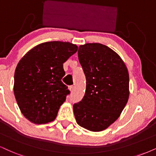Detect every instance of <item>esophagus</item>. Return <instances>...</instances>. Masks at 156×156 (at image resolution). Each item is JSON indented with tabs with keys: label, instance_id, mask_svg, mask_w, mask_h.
Masks as SVG:
<instances>
[{
	"label": "esophagus",
	"instance_id": "esophagus-1",
	"mask_svg": "<svg viewBox=\"0 0 156 156\" xmlns=\"http://www.w3.org/2000/svg\"><path fill=\"white\" fill-rule=\"evenodd\" d=\"M69 89L71 92H73V90H74V87L73 85H71V86H69Z\"/></svg>",
	"mask_w": 156,
	"mask_h": 156
}]
</instances>
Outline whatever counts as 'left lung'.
I'll return each instance as SVG.
<instances>
[{
	"label": "left lung",
	"mask_w": 156,
	"mask_h": 156,
	"mask_svg": "<svg viewBox=\"0 0 156 156\" xmlns=\"http://www.w3.org/2000/svg\"><path fill=\"white\" fill-rule=\"evenodd\" d=\"M87 80L83 99L73 105L77 124L92 132L106 129L120 116L129 96V76L123 60L101 43L79 47Z\"/></svg>",
	"instance_id": "1"
}]
</instances>
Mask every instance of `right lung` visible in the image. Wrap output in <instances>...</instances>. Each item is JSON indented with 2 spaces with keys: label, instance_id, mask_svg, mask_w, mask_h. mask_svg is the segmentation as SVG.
Wrapping results in <instances>:
<instances>
[{
  "label": "right lung",
  "instance_id": "add662e5",
  "mask_svg": "<svg viewBox=\"0 0 156 156\" xmlns=\"http://www.w3.org/2000/svg\"><path fill=\"white\" fill-rule=\"evenodd\" d=\"M78 50L69 42L51 41L36 45L22 58L14 73L13 93L21 112L35 124L57 116L69 94L61 81L63 63Z\"/></svg>",
  "mask_w": 156,
  "mask_h": 156
}]
</instances>
